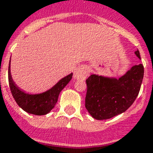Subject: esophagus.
I'll list each match as a JSON object with an SVG mask.
<instances>
[{
  "label": "esophagus",
  "instance_id": "1",
  "mask_svg": "<svg viewBox=\"0 0 153 153\" xmlns=\"http://www.w3.org/2000/svg\"><path fill=\"white\" fill-rule=\"evenodd\" d=\"M87 75H88V71L84 66L77 68L74 72V78L75 79H85Z\"/></svg>",
  "mask_w": 153,
  "mask_h": 153
}]
</instances>
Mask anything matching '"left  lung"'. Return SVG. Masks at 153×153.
Instances as JSON below:
<instances>
[{
	"label": "left lung",
	"mask_w": 153,
	"mask_h": 153,
	"mask_svg": "<svg viewBox=\"0 0 153 153\" xmlns=\"http://www.w3.org/2000/svg\"><path fill=\"white\" fill-rule=\"evenodd\" d=\"M140 58V51L135 52ZM144 66H132L123 76L108 79L91 74L86 80L87 86L85 107L94 119L108 120L124 112L131 107L141 87Z\"/></svg>",
	"instance_id": "1"
}]
</instances>
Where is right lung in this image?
<instances>
[{
  "label": "right lung",
  "instance_id": "right-lung-1",
  "mask_svg": "<svg viewBox=\"0 0 153 153\" xmlns=\"http://www.w3.org/2000/svg\"><path fill=\"white\" fill-rule=\"evenodd\" d=\"M10 64V62H9ZM73 74L62 79L58 83L49 90L39 95H29L22 91L14 84L10 74V65L9 66V84L10 91L15 101L20 108L26 112L36 115H43L51 111L58 101V95L61 91L68 84L72 79Z\"/></svg>",
  "mask_w": 153,
  "mask_h": 153
}]
</instances>
